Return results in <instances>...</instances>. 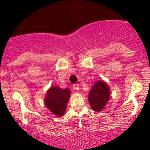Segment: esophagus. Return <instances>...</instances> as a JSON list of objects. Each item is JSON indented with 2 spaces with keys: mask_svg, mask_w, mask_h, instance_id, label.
I'll return each mask as SVG.
<instances>
[{
  "mask_svg": "<svg viewBox=\"0 0 150 150\" xmlns=\"http://www.w3.org/2000/svg\"><path fill=\"white\" fill-rule=\"evenodd\" d=\"M73 87H74V89L75 90H79V84H74L73 85Z\"/></svg>",
  "mask_w": 150,
  "mask_h": 150,
  "instance_id": "obj_1",
  "label": "esophagus"
}]
</instances>
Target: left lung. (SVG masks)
Masks as SVG:
<instances>
[{
	"label": "left lung",
	"instance_id": "8db88e82",
	"mask_svg": "<svg viewBox=\"0 0 150 150\" xmlns=\"http://www.w3.org/2000/svg\"><path fill=\"white\" fill-rule=\"evenodd\" d=\"M88 102L91 109L100 112L110 99V88L105 82L100 80L95 83L88 93Z\"/></svg>",
	"mask_w": 150,
	"mask_h": 150
}]
</instances>
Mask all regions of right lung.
Here are the masks:
<instances>
[{"mask_svg": "<svg viewBox=\"0 0 150 150\" xmlns=\"http://www.w3.org/2000/svg\"><path fill=\"white\" fill-rule=\"evenodd\" d=\"M71 95L68 88L52 86L49 88L45 98V105L54 115L59 117L64 113Z\"/></svg>", "mask_w": 150, "mask_h": 150, "instance_id": "1", "label": "right lung"}]
</instances>
